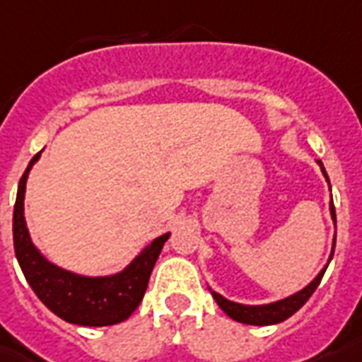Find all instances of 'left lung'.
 <instances>
[{"instance_id":"8db88e82","label":"left lung","mask_w":362,"mask_h":362,"mask_svg":"<svg viewBox=\"0 0 362 362\" xmlns=\"http://www.w3.org/2000/svg\"><path fill=\"white\" fill-rule=\"evenodd\" d=\"M317 164L321 166V172H323L325 179L329 181V175H327V172H325L323 162L317 160ZM330 213H332V219H334L336 223V211H334V204H332V202H330ZM334 245H336V238H334V242H332V255H334ZM330 259H332V257H330ZM327 266H325L323 270L319 272V276L315 277V279H313L306 288H302V291H298L296 295L288 296V298L274 302V304H264V306H243V304H236V302L226 300V298H223V296L217 295V293H211V295L213 298H215V302L219 304L221 310H223L228 317L238 321V323H245V325L281 323V321L291 317L293 313L298 312V310H300L308 300H310V296L315 293V288L319 287V283H321V279H323V274L325 270H327Z\"/></svg>"}]
</instances>
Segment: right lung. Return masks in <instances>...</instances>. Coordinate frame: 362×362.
Listing matches in <instances>:
<instances>
[{
	"instance_id": "1",
	"label": "right lung",
	"mask_w": 362,
	"mask_h": 362,
	"mask_svg": "<svg viewBox=\"0 0 362 362\" xmlns=\"http://www.w3.org/2000/svg\"><path fill=\"white\" fill-rule=\"evenodd\" d=\"M41 153L33 156L21 177L13 211V240L15 255L22 274L37 298L50 312L67 323L83 327H107L124 321L141 302L151 272L170 234L156 238L149 247L143 249L128 268L109 277H83L50 264L33 247L24 221V192L30 168L37 162Z\"/></svg>"
}]
</instances>
